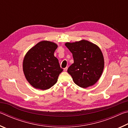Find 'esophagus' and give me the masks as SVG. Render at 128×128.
I'll return each instance as SVG.
<instances>
[{
    "mask_svg": "<svg viewBox=\"0 0 128 128\" xmlns=\"http://www.w3.org/2000/svg\"><path fill=\"white\" fill-rule=\"evenodd\" d=\"M67 69H68V67H66V68H64V72H66Z\"/></svg>",
    "mask_w": 128,
    "mask_h": 128,
    "instance_id": "34e87169",
    "label": "esophagus"
}]
</instances>
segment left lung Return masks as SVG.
Returning <instances> with one entry per match:
<instances>
[{
	"mask_svg": "<svg viewBox=\"0 0 128 128\" xmlns=\"http://www.w3.org/2000/svg\"><path fill=\"white\" fill-rule=\"evenodd\" d=\"M66 47L72 53L74 63L67 72L74 83L86 88L94 85L102 74L104 60L100 48L87 40L66 42Z\"/></svg>",
	"mask_w": 128,
	"mask_h": 128,
	"instance_id": "1",
	"label": "left lung"
}]
</instances>
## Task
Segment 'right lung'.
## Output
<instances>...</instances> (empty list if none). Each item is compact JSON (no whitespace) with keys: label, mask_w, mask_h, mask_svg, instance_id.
Instances as JSON below:
<instances>
[{"label":"right lung","mask_w":128,"mask_h":128,"mask_svg":"<svg viewBox=\"0 0 128 128\" xmlns=\"http://www.w3.org/2000/svg\"><path fill=\"white\" fill-rule=\"evenodd\" d=\"M58 44L54 42L41 41L32 47L24 58L23 72L26 79L36 89L51 88L63 70L54 56Z\"/></svg>","instance_id":"obj_1"}]
</instances>
